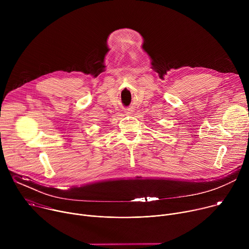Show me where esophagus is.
Masks as SVG:
<instances>
[{
  "label": "esophagus",
  "instance_id": "34e87169",
  "mask_svg": "<svg viewBox=\"0 0 249 249\" xmlns=\"http://www.w3.org/2000/svg\"><path fill=\"white\" fill-rule=\"evenodd\" d=\"M133 112H134V110H133V108H131V107H130V108H127L126 111H125V113L128 114V115H131Z\"/></svg>",
  "mask_w": 249,
  "mask_h": 249
}]
</instances>
